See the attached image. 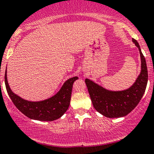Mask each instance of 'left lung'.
<instances>
[{"label": "left lung", "mask_w": 154, "mask_h": 154, "mask_svg": "<svg viewBox=\"0 0 154 154\" xmlns=\"http://www.w3.org/2000/svg\"><path fill=\"white\" fill-rule=\"evenodd\" d=\"M133 42L139 48L141 57V72L132 86L124 91H109L89 79L85 82L94 108L107 118H120L127 116L142 99L148 79L145 58L136 39Z\"/></svg>", "instance_id": "8db88e82"}]
</instances>
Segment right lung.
Instances as JSON below:
<instances>
[{
    "label": "right lung",
    "instance_id": "add662e5",
    "mask_svg": "<svg viewBox=\"0 0 154 154\" xmlns=\"http://www.w3.org/2000/svg\"><path fill=\"white\" fill-rule=\"evenodd\" d=\"M77 79V77L68 79L60 91L50 98L41 101H29L12 92L7 81V69L5 71L6 88L14 105L29 119L45 122L57 120L67 111L71 101L73 83Z\"/></svg>",
    "mask_w": 154,
    "mask_h": 154
}]
</instances>
